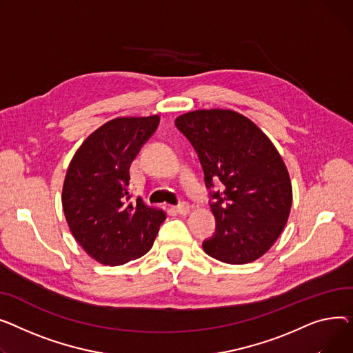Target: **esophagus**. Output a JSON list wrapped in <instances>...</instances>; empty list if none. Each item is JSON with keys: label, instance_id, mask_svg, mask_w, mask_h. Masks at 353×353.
Returning a JSON list of instances; mask_svg holds the SVG:
<instances>
[{"label": "esophagus", "instance_id": "1", "mask_svg": "<svg viewBox=\"0 0 353 353\" xmlns=\"http://www.w3.org/2000/svg\"><path fill=\"white\" fill-rule=\"evenodd\" d=\"M175 211L179 214V215H188L191 212V206L188 202H182L179 203L178 206H175Z\"/></svg>", "mask_w": 353, "mask_h": 353}]
</instances>
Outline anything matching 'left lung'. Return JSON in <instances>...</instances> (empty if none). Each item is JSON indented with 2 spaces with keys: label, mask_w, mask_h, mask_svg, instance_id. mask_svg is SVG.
<instances>
[{
  "label": "left lung",
  "mask_w": 353,
  "mask_h": 353,
  "mask_svg": "<svg viewBox=\"0 0 353 353\" xmlns=\"http://www.w3.org/2000/svg\"><path fill=\"white\" fill-rule=\"evenodd\" d=\"M176 128L190 139L212 192L215 235L202 243L205 254L231 265L259 259L276 242L292 206L286 165L265 132L231 110H196L179 115Z\"/></svg>",
  "instance_id": "obj_1"
}]
</instances>
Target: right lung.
I'll return each mask as SVG.
<instances>
[{
	"label": "right lung",
	"instance_id": "add662e5",
	"mask_svg": "<svg viewBox=\"0 0 353 353\" xmlns=\"http://www.w3.org/2000/svg\"><path fill=\"white\" fill-rule=\"evenodd\" d=\"M159 115L118 117L81 143L62 186V208L77 242L99 263L118 266L147 254L167 218L141 198L130 203V167Z\"/></svg>",
	"mask_w": 353,
	"mask_h": 353
}]
</instances>
